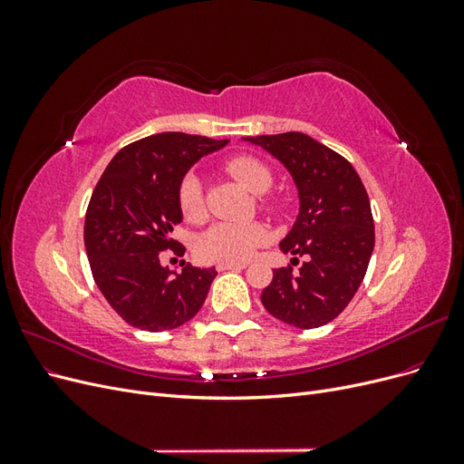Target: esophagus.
Returning <instances> with one entry per match:
<instances>
[{"mask_svg":"<svg viewBox=\"0 0 464 464\" xmlns=\"http://www.w3.org/2000/svg\"><path fill=\"white\" fill-rule=\"evenodd\" d=\"M246 269V263H218L217 271H242Z\"/></svg>","mask_w":464,"mask_h":464,"instance_id":"esophagus-1","label":"esophagus"}]
</instances>
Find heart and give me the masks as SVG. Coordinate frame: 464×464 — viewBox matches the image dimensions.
I'll return each instance as SVG.
<instances>
[{
  "mask_svg": "<svg viewBox=\"0 0 464 464\" xmlns=\"http://www.w3.org/2000/svg\"><path fill=\"white\" fill-rule=\"evenodd\" d=\"M227 172L256 195L269 191L273 178L269 168L251 157H234L227 164ZM179 210L186 220L199 222L205 217L203 181L198 174H188L178 191ZM269 240V232L257 222L236 224L217 222L205 230L198 240V254L207 261L220 263H244Z\"/></svg>",
  "mask_w": 464,
  "mask_h": 464,
  "instance_id": "heart-1",
  "label": "heart"
}]
</instances>
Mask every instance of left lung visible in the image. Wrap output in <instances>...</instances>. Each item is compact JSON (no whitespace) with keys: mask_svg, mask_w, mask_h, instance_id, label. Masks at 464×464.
Here are the masks:
<instances>
[{"mask_svg":"<svg viewBox=\"0 0 464 464\" xmlns=\"http://www.w3.org/2000/svg\"><path fill=\"white\" fill-rule=\"evenodd\" d=\"M283 164L298 189L300 210L280 240L300 256L294 275L275 269L261 294L265 310L298 329L327 325L354 298L375 244L370 198L354 166L310 135L288 131L244 137ZM292 265L298 257L290 259Z\"/></svg>","mask_w":464,"mask_h":464,"instance_id":"8db88e82","label":"left lung"}]
</instances>
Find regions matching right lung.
<instances>
[{
	"mask_svg": "<svg viewBox=\"0 0 464 464\" xmlns=\"http://www.w3.org/2000/svg\"><path fill=\"white\" fill-rule=\"evenodd\" d=\"M227 143L157 133L118 150L98 179L85 217V249L96 286L130 325L170 331L201 310L215 266H186L176 275L159 256L168 247L178 251L172 234L184 218L178 191L188 170Z\"/></svg>",
	"mask_w": 464,
	"mask_h": 464,
	"instance_id": "add662e5",
	"label": "right lung"
}]
</instances>
